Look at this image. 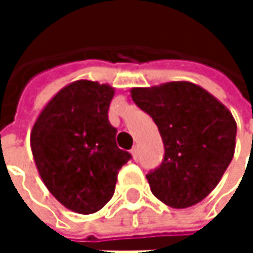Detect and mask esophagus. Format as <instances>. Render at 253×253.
<instances>
[{"label": "esophagus", "instance_id": "obj_1", "mask_svg": "<svg viewBox=\"0 0 253 253\" xmlns=\"http://www.w3.org/2000/svg\"><path fill=\"white\" fill-rule=\"evenodd\" d=\"M130 154H131V157H133V158L136 160V158H137V148L134 146V148H133V149L130 151Z\"/></svg>", "mask_w": 253, "mask_h": 253}]
</instances>
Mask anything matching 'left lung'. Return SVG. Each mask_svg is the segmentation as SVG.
<instances>
[{"mask_svg":"<svg viewBox=\"0 0 253 253\" xmlns=\"http://www.w3.org/2000/svg\"><path fill=\"white\" fill-rule=\"evenodd\" d=\"M130 95L152 117L166 148L161 166L146 176L151 192L171 208L201 202L233 160L234 117L214 95L192 82L131 87Z\"/></svg>","mask_w":253,"mask_h":253,"instance_id":"8db88e82","label":"left lung"}]
</instances>
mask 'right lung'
I'll return each mask as SVG.
<instances>
[{
    "instance_id": "right-lung-1",
    "label": "right lung",
    "mask_w": 253,
    "mask_h": 253,
    "mask_svg": "<svg viewBox=\"0 0 253 253\" xmlns=\"http://www.w3.org/2000/svg\"><path fill=\"white\" fill-rule=\"evenodd\" d=\"M116 89L76 80L58 90L39 113L30 149L46 189L67 210L93 214L113 198L119 170L130 154L119 149L108 122Z\"/></svg>"
}]
</instances>
